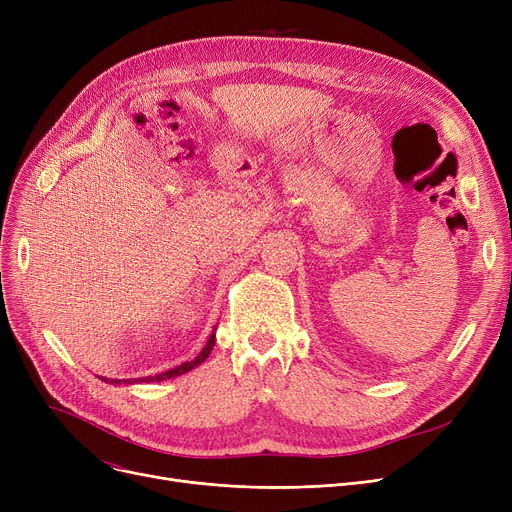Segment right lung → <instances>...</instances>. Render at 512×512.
<instances>
[{"label":"right lung","instance_id":"add662e5","mask_svg":"<svg viewBox=\"0 0 512 512\" xmlns=\"http://www.w3.org/2000/svg\"><path fill=\"white\" fill-rule=\"evenodd\" d=\"M213 344H215V334H211L209 336V340H207V344L203 346V351L197 355V359L195 361H188V363H182V365H178V367H174V369H170V371H166V373H157V375H149V378H139V380H110L112 384H139V382H145V384H149V382H161V380H170V378H176V375H182V373H186V371H191V369H195L197 365H201L207 357H209V353H211V348H213ZM107 382V380H105Z\"/></svg>","mask_w":512,"mask_h":512}]
</instances>
